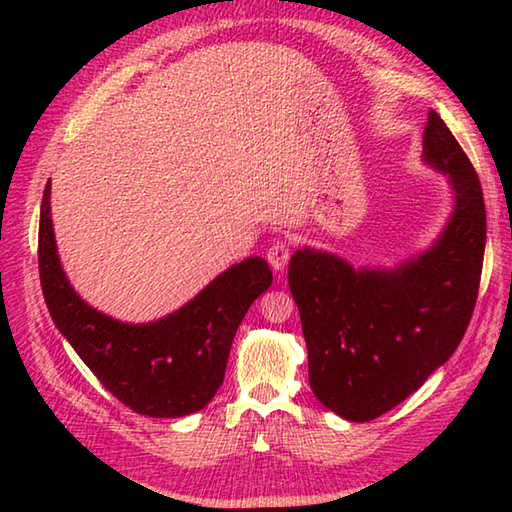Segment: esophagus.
I'll return each mask as SVG.
<instances>
[{"mask_svg": "<svg viewBox=\"0 0 512 512\" xmlns=\"http://www.w3.org/2000/svg\"><path fill=\"white\" fill-rule=\"evenodd\" d=\"M290 262V248L286 242H275L268 248V264L273 266L275 273H284Z\"/></svg>", "mask_w": 512, "mask_h": 512, "instance_id": "34e87169", "label": "esophagus"}]
</instances>
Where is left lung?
I'll return each instance as SVG.
<instances>
[{
  "mask_svg": "<svg viewBox=\"0 0 512 512\" xmlns=\"http://www.w3.org/2000/svg\"><path fill=\"white\" fill-rule=\"evenodd\" d=\"M422 162L449 180L440 235L394 266H352L323 248L290 259L312 394L350 422L383 416L458 350L480 288L486 209L480 178L431 112Z\"/></svg>",
  "mask_w": 512,
  "mask_h": 512,
  "instance_id": "8db88e82",
  "label": "left lung"
}]
</instances>
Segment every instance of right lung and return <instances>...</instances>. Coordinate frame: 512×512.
Returning a JSON list of instances; mask_svg holds the SVG:
<instances>
[{
  "label": "right lung",
  "mask_w": 512,
  "mask_h": 512,
  "mask_svg": "<svg viewBox=\"0 0 512 512\" xmlns=\"http://www.w3.org/2000/svg\"><path fill=\"white\" fill-rule=\"evenodd\" d=\"M41 200L39 275L50 317L103 387L136 413L182 418L209 405L220 389L239 323L273 284L264 257L228 266L184 306L147 323L92 308L65 277L50 211Z\"/></svg>",
  "instance_id": "obj_1"
}]
</instances>
